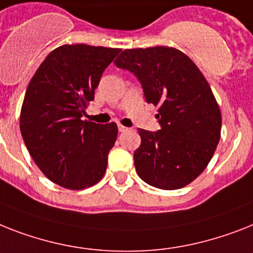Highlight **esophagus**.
<instances>
[{"mask_svg": "<svg viewBox=\"0 0 253 253\" xmlns=\"http://www.w3.org/2000/svg\"><path fill=\"white\" fill-rule=\"evenodd\" d=\"M128 130V128L126 126H124V125L119 124V131H126Z\"/></svg>", "mask_w": 253, "mask_h": 253, "instance_id": "esophagus-1", "label": "esophagus"}]
</instances>
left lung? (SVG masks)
Returning a JSON list of instances; mask_svg holds the SVG:
<instances>
[{
  "label": "left lung",
  "instance_id": "obj_1",
  "mask_svg": "<svg viewBox=\"0 0 253 253\" xmlns=\"http://www.w3.org/2000/svg\"><path fill=\"white\" fill-rule=\"evenodd\" d=\"M115 64L141 83L146 102L159 106L160 130L138 129L134 166L146 183L186 186L203 172L220 141L221 112L206 77L174 47L124 50Z\"/></svg>",
  "mask_w": 253,
  "mask_h": 253
}]
</instances>
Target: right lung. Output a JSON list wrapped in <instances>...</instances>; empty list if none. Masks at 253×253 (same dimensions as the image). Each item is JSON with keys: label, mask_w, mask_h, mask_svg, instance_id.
Listing matches in <instances>:
<instances>
[{"label": "right lung", "mask_w": 253, "mask_h": 253, "mask_svg": "<svg viewBox=\"0 0 253 253\" xmlns=\"http://www.w3.org/2000/svg\"><path fill=\"white\" fill-rule=\"evenodd\" d=\"M122 50L85 43L56 47L27 87L20 131L32 159L54 183L83 190L101 181L118 125L81 120L106 67Z\"/></svg>", "instance_id": "add662e5"}]
</instances>
